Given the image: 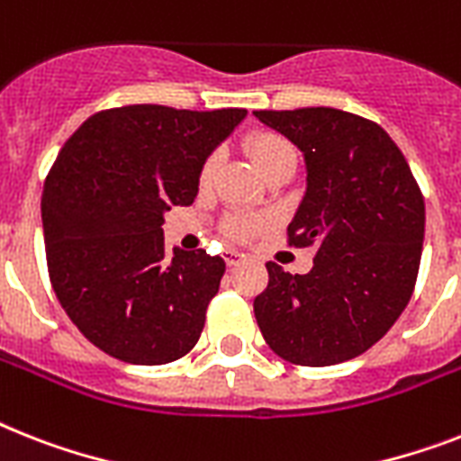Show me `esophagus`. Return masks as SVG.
I'll list each match as a JSON object with an SVG mask.
<instances>
[{"label": "esophagus", "mask_w": 461, "mask_h": 461, "mask_svg": "<svg viewBox=\"0 0 461 461\" xmlns=\"http://www.w3.org/2000/svg\"><path fill=\"white\" fill-rule=\"evenodd\" d=\"M243 258L246 256H243V253H239V250H224V263L230 265V267H237Z\"/></svg>", "instance_id": "34e87169"}]
</instances>
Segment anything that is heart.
<instances>
[{"instance_id": "1", "label": "heart", "mask_w": 461, "mask_h": 461, "mask_svg": "<svg viewBox=\"0 0 461 461\" xmlns=\"http://www.w3.org/2000/svg\"><path fill=\"white\" fill-rule=\"evenodd\" d=\"M246 151L253 158L256 167L263 172V177L269 170H275L279 166H295V151L289 140H284L282 134L269 132V130H260L253 132L246 140ZM218 170V156L212 153L203 160L201 172H198V185L208 186L215 177ZM267 220L263 215H253V212H230L222 222V230L227 237L237 239V241H246V239L256 237L258 231L263 230Z\"/></svg>"}]
</instances>
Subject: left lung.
Segmentation results:
<instances>
[{"label":"left lung","instance_id":"8db88e82","mask_svg":"<svg viewBox=\"0 0 461 461\" xmlns=\"http://www.w3.org/2000/svg\"><path fill=\"white\" fill-rule=\"evenodd\" d=\"M303 151L308 189L289 246H317L308 275L267 263L253 301L279 357L303 366L353 360L386 336L417 284L424 196L386 130L339 108L253 111Z\"/></svg>","mask_w":461,"mask_h":461}]
</instances>
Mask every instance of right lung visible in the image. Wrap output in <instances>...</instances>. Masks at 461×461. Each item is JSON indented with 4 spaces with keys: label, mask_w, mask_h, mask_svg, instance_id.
Masks as SVG:
<instances>
[{
    "label": "right lung",
    "mask_w": 461,
    "mask_h": 461,
    "mask_svg": "<svg viewBox=\"0 0 461 461\" xmlns=\"http://www.w3.org/2000/svg\"><path fill=\"white\" fill-rule=\"evenodd\" d=\"M243 118L246 108H108L59 151L42 192L49 279L82 336L115 360L166 365L196 346L224 260L167 256L163 215L194 203L203 160Z\"/></svg>",
    "instance_id": "obj_1"
}]
</instances>
